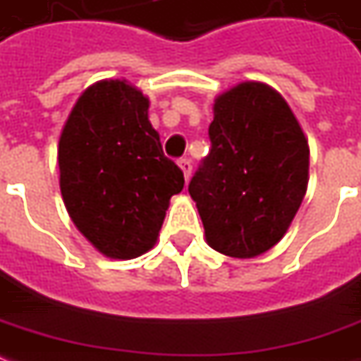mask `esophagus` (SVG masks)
<instances>
[{
    "instance_id": "esophagus-1",
    "label": "esophagus",
    "mask_w": 361,
    "mask_h": 361,
    "mask_svg": "<svg viewBox=\"0 0 361 361\" xmlns=\"http://www.w3.org/2000/svg\"><path fill=\"white\" fill-rule=\"evenodd\" d=\"M178 166H180L183 175H185V178L188 180V178H190V175H192V163H190L188 159H180V161H178Z\"/></svg>"
}]
</instances>
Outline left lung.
I'll return each mask as SVG.
<instances>
[{"label": "left lung", "mask_w": 361, "mask_h": 361, "mask_svg": "<svg viewBox=\"0 0 361 361\" xmlns=\"http://www.w3.org/2000/svg\"><path fill=\"white\" fill-rule=\"evenodd\" d=\"M210 152L190 178L209 244L254 258L286 234L308 186L310 149L282 95L256 81L214 101Z\"/></svg>", "instance_id": "obj_1"}]
</instances>
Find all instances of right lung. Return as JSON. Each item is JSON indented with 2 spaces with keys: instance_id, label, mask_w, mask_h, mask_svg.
<instances>
[{
  "instance_id": "obj_1",
  "label": "right lung",
  "mask_w": 361,
  "mask_h": 361,
  "mask_svg": "<svg viewBox=\"0 0 361 361\" xmlns=\"http://www.w3.org/2000/svg\"><path fill=\"white\" fill-rule=\"evenodd\" d=\"M59 173L75 226L115 260L151 250L169 200L185 186L149 123V99L118 79L77 99L59 139Z\"/></svg>"
}]
</instances>
